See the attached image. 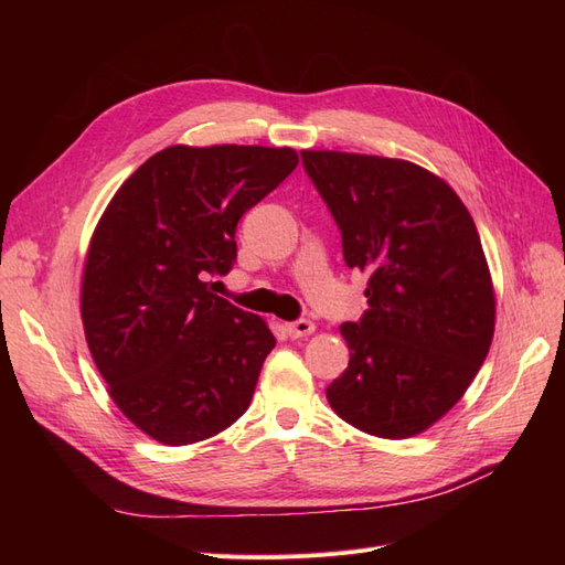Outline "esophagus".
Masks as SVG:
<instances>
[{"mask_svg": "<svg viewBox=\"0 0 565 565\" xmlns=\"http://www.w3.org/2000/svg\"><path fill=\"white\" fill-rule=\"evenodd\" d=\"M285 330H287V334L292 337V339H299V337H309V334L316 330V324H313L311 320L299 318V320H295V322H287Z\"/></svg>", "mask_w": 565, "mask_h": 565, "instance_id": "obj_1", "label": "esophagus"}]
</instances>
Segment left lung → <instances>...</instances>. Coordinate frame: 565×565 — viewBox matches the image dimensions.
<instances>
[{
  "label": "left lung",
  "mask_w": 565,
  "mask_h": 565,
  "mask_svg": "<svg viewBox=\"0 0 565 565\" xmlns=\"http://www.w3.org/2000/svg\"><path fill=\"white\" fill-rule=\"evenodd\" d=\"M301 162L347 266L367 276V311L341 324L351 358L328 401L370 436H417L465 396L490 351L494 292L473 218L415 162L337 150H301Z\"/></svg>",
  "instance_id": "8db88e82"
}]
</instances>
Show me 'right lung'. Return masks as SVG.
Masks as SVG:
<instances>
[{
    "mask_svg": "<svg viewBox=\"0 0 565 565\" xmlns=\"http://www.w3.org/2000/svg\"><path fill=\"white\" fill-rule=\"evenodd\" d=\"M299 164L292 148L172 146L119 185L92 235L82 322L110 398L164 446L245 415L276 337L214 295L247 210Z\"/></svg>",
    "mask_w": 565,
    "mask_h": 565,
    "instance_id": "right-lung-1",
    "label": "right lung"
}]
</instances>
